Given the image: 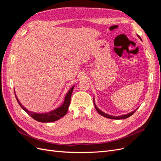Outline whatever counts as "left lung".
<instances>
[{
	"mask_svg": "<svg viewBox=\"0 0 161 161\" xmlns=\"http://www.w3.org/2000/svg\"><path fill=\"white\" fill-rule=\"evenodd\" d=\"M138 36V37L141 40V38H140V37L139 36ZM94 102V105H95V109H96V110L97 111V112H98V113L100 114V115H101L102 116H104V117H105V118H109V119H126V118H129L130 116H131V115H133L134 114V112L137 110V109H135L134 111H133L132 112H130V113H129V114H125V115H119V116H113V115H108V114H105V113H104V112H103L102 111H101L98 108H97V107L96 106V105H95V101H93Z\"/></svg>",
	"mask_w": 161,
	"mask_h": 161,
	"instance_id": "1",
	"label": "left lung"
}]
</instances>
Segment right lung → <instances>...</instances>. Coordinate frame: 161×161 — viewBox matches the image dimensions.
<instances>
[{
	"label": "right lung",
	"mask_w": 161,
	"mask_h": 161,
	"mask_svg": "<svg viewBox=\"0 0 161 161\" xmlns=\"http://www.w3.org/2000/svg\"><path fill=\"white\" fill-rule=\"evenodd\" d=\"M74 87H75V85L73 86L69 90V91L67 92V94L66 95V97L64 98V103H63V104L60 107H59V108H58L54 110H52L50 112H47V113H43V114H38V113H35V112H31V111H28L26 108H24V107L22 105V104L19 102V99L17 98L15 92H14V95H15L17 101L18 102V103L19 104V105L21 106V108L25 111L28 115H30L32 118H33L34 119L37 121H40V122L47 123V122H52V121L58 120L66 114L68 109H69V107L70 103L71 95H72Z\"/></svg>",
	"instance_id": "right-lung-1"
}]
</instances>
